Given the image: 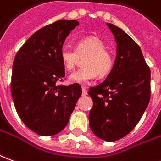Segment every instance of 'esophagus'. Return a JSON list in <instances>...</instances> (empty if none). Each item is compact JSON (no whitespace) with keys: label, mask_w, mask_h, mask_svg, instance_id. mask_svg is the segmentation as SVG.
Returning a JSON list of instances; mask_svg holds the SVG:
<instances>
[{"label":"esophagus","mask_w":161,"mask_h":161,"mask_svg":"<svg viewBox=\"0 0 161 161\" xmlns=\"http://www.w3.org/2000/svg\"><path fill=\"white\" fill-rule=\"evenodd\" d=\"M82 92H83V95H84V96L87 95V93H88V92H87V88H86V87H84V86L82 87Z\"/></svg>","instance_id":"1"}]
</instances>
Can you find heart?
Instances as JSON below:
<instances>
[{"label":"heart","instance_id":"obj_1","mask_svg":"<svg viewBox=\"0 0 161 161\" xmlns=\"http://www.w3.org/2000/svg\"><path fill=\"white\" fill-rule=\"evenodd\" d=\"M84 67L72 72L69 80L73 84H87L98 77L109 75L114 66V57L106 49V44L97 36H87L77 42L76 49L64 46L60 50V58L67 70L74 69L78 57H84Z\"/></svg>","mask_w":161,"mask_h":161}]
</instances>
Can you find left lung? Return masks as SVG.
Returning <instances> with one entry per match:
<instances>
[{
  "label": "left lung",
  "mask_w": 161,
  "mask_h": 161,
  "mask_svg": "<svg viewBox=\"0 0 161 161\" xmlns=\"http://www.w3.org/2000/svg\"><path fill=\"white\" fill-rule=\"evenodd\" d=\"M117 43L114 66L106 79L90 88L89 113L92 132L112 142L135 127L150 101L151 71L139 46L123 30L106 23Z\"/></svg>",
  "instance_id": "obj_1"
}]
</instances>
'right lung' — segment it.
<instances>
[{
	"instance_id": "add662e5",
	"label": "right lung",
	"mask_w": 161,
	"mask_h": 161,
	"mask_svg": "<svg viewBox=\"0 0 161 161\" xmlns=\"http://www.w3.org/2000/svg\"><path fill=\"white\" fill-rule=\"evenodd\" d=\"M79 22L60 20L30 36L14 57L11 94L20 119L41 136L64 130L82 94L78 84L57 85L65 76L60 50Z\"/></svg>"
}]
</instances>
